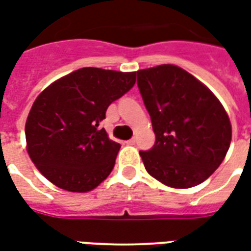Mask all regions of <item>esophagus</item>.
Wrapping results in <instances>:
<instances>
[{"instance_id": "obj_1", "label": "esophagus", "mask_w": 251, "mask_h": 251, "mask_svg": "<svg viewBox=\"0 0 251 251\" xmlns=\"http://www.w3.org/2000/svg\"><path fill=\"white\" fill-rule=\"evenodd\" d=\"M126 144H127V145H134V144H136V138L133 137V138H130L129 141H126Z\"/></svg>"}]
</instances>
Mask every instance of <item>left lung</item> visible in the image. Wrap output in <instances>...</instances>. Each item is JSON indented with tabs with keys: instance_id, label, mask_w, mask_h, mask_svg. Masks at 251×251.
Returning a JSON list of instances; mask_svg holds the SVG:
<instances>
[{
	"instance_id": "obj_1",
	"label": "left lung",
	"mask_w": 251,
	"mask_h": 251,
	"mask_svg": "<svg viewBox=\"0 0 251 251\" xmlns=\"http://www.w3.org/2000/svg\"><path fill=\"white\" fill-rule=\"evenodd\" d=\"M156 141L140 151L148 174L172 188H191L214 174L231 142L226 110L204 84L172 64L137 71Z\"/></svg>"
}]
</instances>
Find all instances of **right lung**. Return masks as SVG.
I'll return each mask as SVG.
<instances>
[{"label":"right lung","mask_w":251,"mask_h":251,"mask_svg":"<svg viewBox=\"0 0 251 251\" xmlns=\"http://www.w3.org/2000/svg\"><path fill=\"white\" fill-rule=\"evenodd\" d=\"M136 83V72L86 67L60 77L36 98L25 124L30 160L51 183L71 192L98 187L121 145L100 122Z\"/></svg>","instance_id":"right-lung-1"}]
</instances>
